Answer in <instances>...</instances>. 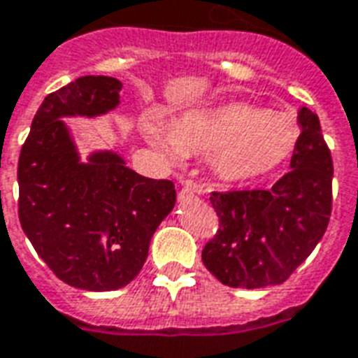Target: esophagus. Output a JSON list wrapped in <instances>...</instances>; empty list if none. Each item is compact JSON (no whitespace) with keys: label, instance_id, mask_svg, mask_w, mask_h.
Wrapping results in <instances>:
<instances>
[{"label":"esophagus","instance_id":"1","mask_svg":"<svg viewBox=\"0 0 358 358\" xmlns=\"http://www.w3.org/2000/svg\"><path fill=\"white\" fill-rule=\"evenodd\" d=\"M194 194H197V187H195L194 182H184L182 195H194Z\"/></svg>","mask_w":358,"mask_h":358}]
</instances>
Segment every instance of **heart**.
<instances>
[{
	"instance_id": "b5f03b06",
	"label": "heart",
	"mask_w": 358,
	"mask_h": 358,
	"mask_svg": "<svg viewBox=\"0 0 358 358\" xmlns=\"http://www.w3.org/2000/svg\"><path fill=\"white\" fill-rule=\"evenodd\" d=\"M143 138L172 159L207 157L213 176L224 184L263 178L289 161L299 124L287 113L230 101L174 118L169 130L155 118L141 120Z\"/></svg>"
}]
</instances>
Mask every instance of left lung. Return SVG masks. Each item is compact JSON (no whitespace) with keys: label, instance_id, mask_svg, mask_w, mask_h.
<instances>
[{"label":"left lung","instance_id":"1","mask_svg":"<svg viewBox=\"0 0 358 358\" xmlns=\"http://www.w3.org/2000/svg\"><path fill=\"white\" fill-rule=\"evenodd\" d=\"M299 143L289 169L272 189L210 194L220 218L217 236L203 249V264L230 287L284 284L322 240L331 213L330 149L320 120L297 110Z\"/></svg>","mask_w":358,"mask_h":358}]
</instances>
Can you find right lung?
<instances>
[{
  "instance_id": "1",
  "label": "right lung",
  "mask_w": 358,
  "mask_h": 358,
  "mask_svg": "<svg viewBox=\"0 0 358 358\" xmlns=\"http://www.w3.org/2000/svg\"><path fill=\"white\" fill-rule=\"evenodd\" d=\"M122 84L82 76L43 99L19 157V220L36 253L65 284L113 292L130 284L171 215V180L141 176L110 149L82 161L63 118L117 109Z\"/></svg>"
}]
</instances>
